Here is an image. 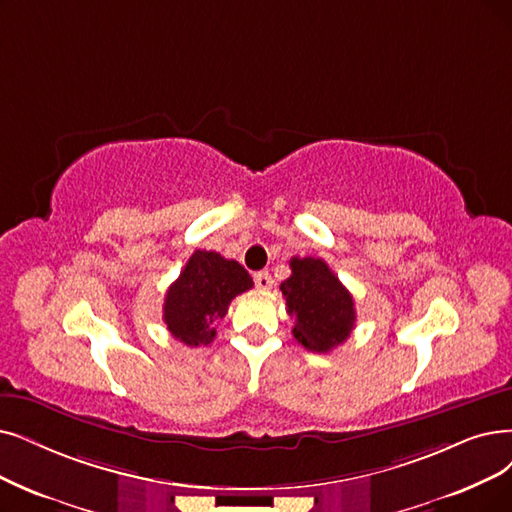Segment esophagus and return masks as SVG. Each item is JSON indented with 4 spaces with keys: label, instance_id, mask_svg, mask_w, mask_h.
Masks as SVG:
<instances>
[{
    "label": "esophagus",
    "instance_id": "esophagus-1",
    "mask_svg": "<svg viewBox=\"0 0 512 512\" xmlns=\"http://www.w3.org/2000/svg\"><path fill=\"white\" fill-rule=\"evenodd\" d=\"M254 283H256V288H260V290H271L273 288V277L267 271H260V273L254 275Z\"/></svg>",
    "mask_w": 512,
    "mask_h": 512
}]
</instances>
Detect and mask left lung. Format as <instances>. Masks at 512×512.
<instances>
[{
	"label": "left lung",
	"mask_w": 512,
	"mask_h": 512,
	"mask_svg": "<svg viewBox=\"0 0 512 512\" xmlns=\"http://www.w3.org/2000/svg\"><path fill=\"white\" fill-rule=\"evenodd\" d=\"M292 275L281 283L288 315L296 319L294 338L313 353H330L351 336L355 302L351 292L321 258L290 260Z\"/></svg>",
	"instance_id": "obj_1"
}]
</instances>
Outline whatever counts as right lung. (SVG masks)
Listing matches in <instances>:
<instances>
[{
    "label": "right lung",
    "instance_id": "obj_1",
    "mask_svg": "<svg viewBox=\"0 0 512 512\" xmlns=\"http://www.w3.org/2000/svg\"><path fill=\"white\" fill-rule=\"evenodd\" d=\"M254 285L237 260L197 250L170 285L163 300V321L187 346H206L216 338V323L227 315L235 296Z\"/></svg>",
    "mask_w": 512,
    "mask_h": 512
}]
</instances>
